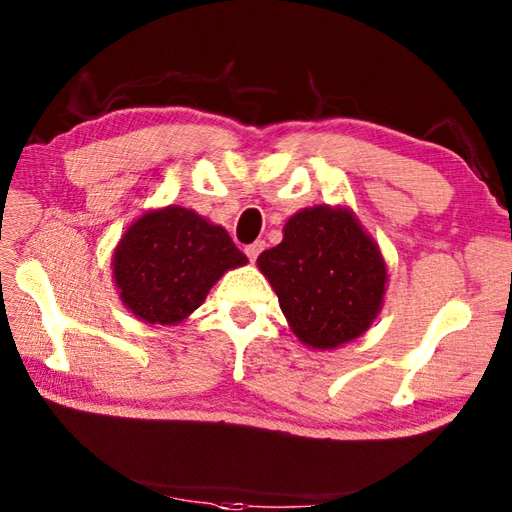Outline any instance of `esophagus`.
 Here are the masks:
<instances>
[{
	"label": "esophagus",
	"instance_id": "34e87169",
	"mask_svg": "<svg viewBox=\"0 0 512 512\" xmlns=\"http://www.w3.org/2000/svg\"><path fill=\"white\" fill-rule=\"evenodd\" d=\"M264 248H266V242H264V239H257V242L248 244V246L244 248V253H246V257L250 259V262H255V259L259 257V253H262Z\"/></svg>",
	"mask_w": 512,
	"mask_h": 512
}]
</instances>
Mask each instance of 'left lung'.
Here are the masks:
<instances>
[{"mask_svg":"<svg viewBox=\"0 0 512 512\" xmlns=\"http://www.w3.org/2000/svg\"><path fill=\"white\" fill-rule=\"evenodd\" d=\"M257 266L275 288L292 332L314 350L356 339L380 312L385 262L347 209L314 206L292 215L284 242L264 250Z\"/></svg>","mask_w":512,"mask_h":512,"instance_id":"obj_1","label":"left lung"}]
</instances>
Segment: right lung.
Instances as JSON below:
<instances>
[{"label":"right lung","instance_id":"obj_1","mask_svg":"<svg viewBox=\"0 0 512 512\" xmlns=\"http://www.w3.org/2000/svg\"><path fill=\"white\" fill-rule=\"evenodd\" d=\"M246 262L222 226L184 206H167L127 228L114 253V279L138 319L173 325L200 308L228 268Z\"/></svg>","mask_w":512,"mask_h":512}]
</instances>
